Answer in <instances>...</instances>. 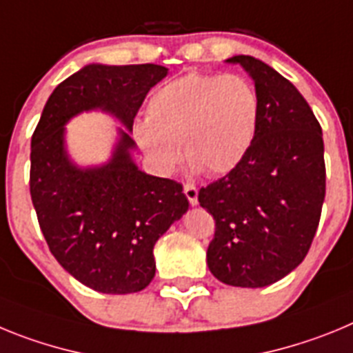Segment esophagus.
<instances>
[{"label":"esophagus","instance_id":"obj_1","mask_svg":"<svg viewBox=\"0 0 353 353\" xmlns=\"http://www.w3.org/2000/svg\"><path fill=\"white\" fill-rule=\"evenodd\" d=\"M183 194H185V198L189 199V203L198 205V189H196V185H192V183H185V185H183Z\"/></svg>","mask_w":353,"mask_h":353}]
</instances>
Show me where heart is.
I'll list each match as a JSON object with an SVG mask.
<instances>
[{"mask_svg":"<svg viewBox=\"0 0 353 353\" xmlns=\"http://www.w3.org/2000/svg\"><path fill=\"white\" fill-rule=\"evenodd\" d=\"M146 114L134 125V138L159 171L176 168L183 145L192 170L226 174L256 139L261 104L245 77L192 72L161 86Z\"/></svg>","mask_w":353,"mask_h":353,"instance_id":"1","label":"heart"}]
</instances>
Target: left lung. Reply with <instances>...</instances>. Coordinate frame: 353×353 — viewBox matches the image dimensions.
Returning a JSON list of instances; mask_svg holds the SVG:
<instances>
[{"label":"left lung","mask_w":353,"mask_h":353,"mask_svg":"<svg viewBox=\"0 0 353 353\" xmlns=\"http://www.w3.org/2000/svg\"><path fill=\"white\" fill-rule=\"evenodd\" d=\"M261 104L256 139L233 171L198 194L215 233L207 251L221 283L263 288L297 269L311 248L325 198L322 127L279 72L239 54Z\"/></svg>","instance_id":"obj_1"}]
</instances>
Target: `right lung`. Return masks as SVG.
Returning <instances> with one entry per match:
<instances>
[{
  "label": "right lung",
  "instance_id": "1",
  "mask_svg": "<svg viewBox=\"0 0 353 353\" xmlns=\"http://www.w3.org/2000/svg\"><path fill=\"white\" fill-rule=\"evenodd\" d=\"M168 76L162 65H84L51 93L31 138L30 192L58 263L101 293H136L155 276L154 245L187 210L182 185L134 162V117ZM102 110L117 117V143L104 165L79 167L66 152L64 125Z\"/></svg>",
  "mask_w": 353,
  "mask_h": 353
}]
</instances>
